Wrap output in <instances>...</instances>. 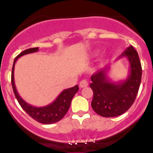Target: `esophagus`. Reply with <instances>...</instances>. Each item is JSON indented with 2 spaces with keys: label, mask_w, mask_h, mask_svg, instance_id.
<instances>
[{
  "label": "esophagus",
  "mask_w": 153,
  "mask_h": 153,
  "mask_svg": "<svg viewBox=\"0 0 153 153\" xmlns=\"http://www.w3.org/2000/svg\"><path fill=\"white\" fill-rule=\"evenodd\" d=\"M88 84H88L87 81H86V80H82V81L80 82L79 86L81 88H84V87H86V86H88Z\"/></svg>",
  "instance_id": "1"
}]
</instances>
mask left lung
Returning <instances> with one entry per match:
<instances>
[{
  "mask_svg": "<svg viewBox=\"0 0 153 153\" xmlns=\"http://www.w3.org/2000/svg\"><path fill=\"white\" fill-rule=\"evenodd\" d=\"M126 57L129 62V75L126 80L112 82L107 76L109 67H106L91 76L90 87L93 91L91 106L102 117H115L127 111L135 101L142 75L141 61L138 52L132 46L117 58Z\"/></svg>",
  "mask_w": 153,
  "mask_h": 153,
  "instance_id": "left-lung-1",
  "label": "left lung"
}]
</instances>
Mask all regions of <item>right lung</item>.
I'll return each mask as SVG.
<instances>
[{
    "label": "right lung",
    "mask_w": 153,
    "mask_h": 153,
    "mask_svg": "<svg viewBox=\"0 0 153 153\" xmlns=\"http://www.w3.org/2000/svg\"><path fill=\"white\" fill-rule=\"evenodd\" d=\"M38 49H39L38 47H35L26 49L24 52H21L15 58L12 69V78H11L12 89H13V92L15 95V98L18 100L19 104L22 107V109L28 114L29 116L32 117L33 119H35L38 122L41 123V124H54V123L58 122L60 120L62 119L64 117V115L67 114L68 109H69V106H70L72 98H73L74 95L78 91V86L76 85L73 86V87L64 89L63 92H61V93L58 95V98L52 104L45 106L35 107V106L30 105L28 103L26 102L25 101H24L21 98V96L18 95L16 87H15V80H14L15 64L17 60L20 57L23 56L24 55H27V54L38 52Z\"/></svg>",
    "instance_id": "obj_1"
}]
</instances>
